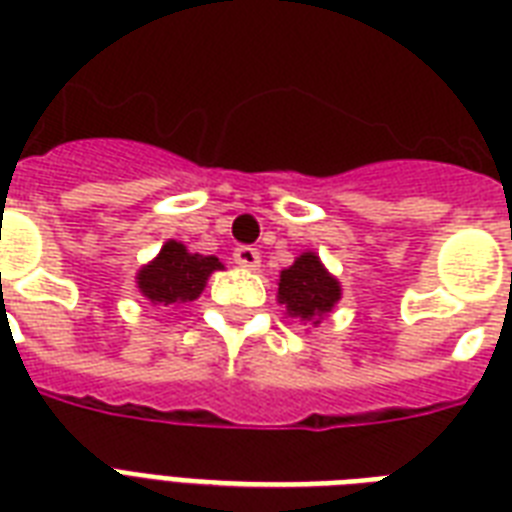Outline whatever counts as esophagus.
<instances>
[{
  "mask_svg": "<svg viewBox=\"0 0 512 512\" xmlns=\"http://www.w3.org/2000/svg\"><path fill=\"white\" fill-rule=\"evenodd\" d=\"M235 264H240L245 269H256L261 264L259 251L251 248V245H240V248H235Z\"/></svg>",
  "mask_w": 512,
  "mask_h": 512,
  "instance_id": "obj_1",
  "label": "esophagus"
}]
</instances>
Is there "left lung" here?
<instances>
[{"label": "left lung", "mask_w": 512, "mask_h": 512, "mask_svg": "<svg viewBox=\"0 0 512 512\" xmlns=\"http://www.w3.org/2000/svg\"><path fill=\"white\" fill-rule=\"evenodd\" d=\"M277 299L285 304L291 318L310 320L312 326H318L334 310L336 301L342 299V285L323 267L320 256L307 251L280 272Z\"/></svg>", "instance_id": "1"}]
</instances>
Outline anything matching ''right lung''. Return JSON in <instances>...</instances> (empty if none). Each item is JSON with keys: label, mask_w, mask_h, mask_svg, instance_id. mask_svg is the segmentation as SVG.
I'll return each mask as SVG.
<instances>
[{"label": "right lung", "mask_w": 512, "mask_h": 512, "mask_svg": "<svg viewBox=\"0 0 512 512\" xmlns=\"http://www.w3.org/2000/svg\"><path fill=\"white\" fill-rule=\"evenodd\" d=\"M216 269H221L216 256L189 253L184 243L168 240L146 267L138 269L136 283L152 304H189L200 296Z\"/></svg>", "instance_id": "add662e5"}]
</instances>
